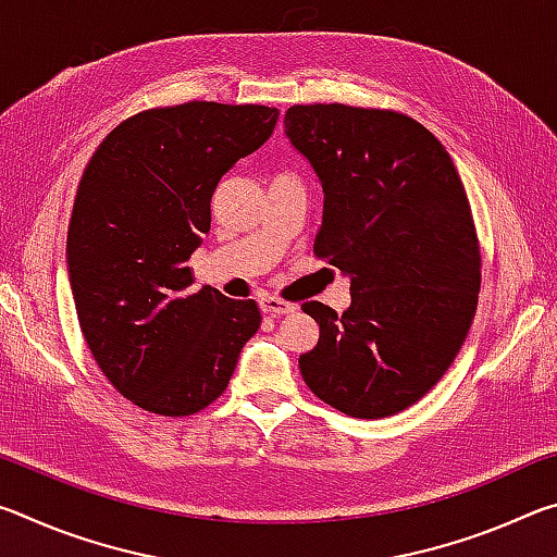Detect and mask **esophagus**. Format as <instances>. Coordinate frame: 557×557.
I'll return each mask as SVG.
<instances>
[{
  "instance_id": "1",
  "label": "esophagus",
  "mask_w": 557,
  "mask_h": 557,
  "mask_svg": "<svg viewBox=\"0 0 557 557\" xmlns=\"http://www.w3.org/2000/svg\"><path fill=\"white\" fill-rule=\"evenodd\" d=\"M260 309L265 314L280 317V314H292L297 307L292 305V301H285V299H280V297H262L260 299Z\"/></svg>"
}]
</instances>
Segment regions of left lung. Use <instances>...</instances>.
Segmentation results:
<instances>
[{
  "instance_id": "obj_1",
  "label": "left lung",
  "mask_w": 557,
  "mask_h": 557,
  "mask_svg": "<svg viewBox=\"0 0 557 557\" xmlns=\"http://www.w3.org/2000/svg\"><path fill=\"white\" fill-rule=\"evenodd\" d=\"M285 135L322 182L314 256L351 280L344 314L301 305L319 324L301 379L351 418H388L445 375L476 312L482 256L465 184L440 139L395 110L292 106Z\"/></svg>"
}]
</instances>
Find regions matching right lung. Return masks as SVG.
<instances>
[{
    "mask_svg": "<svg viewBox=\"0 0 557 557\" xmlns=\"http://www.w3.org/2000/svg\"><path fill=\"white\" fill-rule=\"evenodd\" d=\"M277 108L191 100L152 108L102 139L75 194L69 277L81 332L117 393L182 418L219 398L258 332L252 299L194 285L211 196L270 139Z\"/></svg>",
    "mask_w": 557,
    "mask_h": 557,
    "instance_id": "obj_1",
    "label": "right lung"
}]
</instances>
